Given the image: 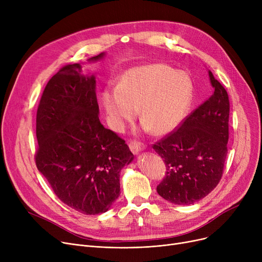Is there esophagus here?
<instances>
[{
  "label": "esophagus",
  "instance_id": "1",
  "mask_svg": "<svg viewBox=\"0 0 262 262\" xmlns=\"http://www.w3.org/2000/svg\"><path fill=\"white\" fill-rule=\"evenodd\" d=\"M128 145L134 154H138L139 152H141L142 149L145 148V144L142 142H139V141H130Z\"/></svg>",
  "mask_w": 262,
  "mask_h": 262
}]
</instances>
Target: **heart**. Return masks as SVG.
<instances>
[{
    "label": "heart",
    "instance_id": "1",
    "mask_svg": "<svg viewBox=\"0 0 262 262\" xmlns=\"http://www.w3.org/2000/svg\"><path fill=\"white\" fill-rule=\"evenodd\" d=\"M192 100L190 76L163 63L135 67L124 72L116 89L102 93L110 125L121 129L139 107L141 121L155 134L174 130L185 120Z\"/></svg>",
    "mask_w": 262,
    "mask_h": 262
}]
</instances>
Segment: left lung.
<instances>
[{
    "label": "left lung",
    "instance_id": "left-lung-1",
    "mask_svg": "<svg viewBox=\"0 0 262 262\" xmlns=\"http://www.w3.org/2000/svg\"><path fill=\"white\" fill-rule=\"evenodd\" d=\"M214 91L182 125L153 145L166 163L158 194L175 205L202 200L221 180L227 155L229 100L225 88L208 71Z\"/></svg>",
    "mask_w": 262,
    "mask_h": 262
}]
</instances>
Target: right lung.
I'll use <instances>...</instances> for the list:
<instances>
[{
	"instance_id": "obj_1",
	"label": "right lung",
	"mask_w": 262,
	"mask_h": 262,
	"mask_svg": "<svg viewBox=\"0 0 262 262\" xmlns=\"http://www.w3.org/2000/svg\"><path fill=\"white\" fill-rule=\"evenodd\" d=\"M80 72L79 63L64 66L47 84L37 109L35 160L62 203L81 213L99 214L119 198L120 172L134 155L125 141L101 124L95 76Z\"/></svg>"
}]
</instances>
